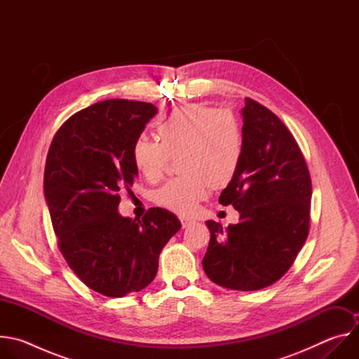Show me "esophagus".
Instances as JSON below:
<instances>
[{"label":"esophagus","mask_w":359,"mask_h":359,"mask_svg":"<svg viewBox=\"0 0 359 359\" xmlns=\"http://www.w3.org/2000/svg\"><path fill=\"white\" fill-rule=\"evenodd\" d=\"M180 223H182V227H183V229H186V227H189V226L193 223V220L186 219V217H180Z\"/></svg>","instance_id":"obj_1"}]
</instances>
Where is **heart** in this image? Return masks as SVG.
<instances>
[{
    "label": "heart",
    "instance_id": "obj_1",
    "mask_svg": "<svg viewBox=\"0 0 359 359\" xmlns=\"http://www.w3.org/2000/svg\"><path fill=\"white\" fill-rule=\"evenodd\" d=\"M159 142L136 136L130 156L149 182H159L172 159L182 173L162 186L153 200L159 206L187 216L206 198L209 187L222 190L238 173L243 159V129L229 109L191 104L170 112L158 126Z\"/></svg>",
    "mask_w": 359,
    "mask_h": 359
}]
</instances>
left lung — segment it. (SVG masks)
I'll return each instance as SVG.
<instances>
[{
  "label": "left lung",
  "mask_w": 359,
  "mask_h": 359,
  "mask_svg": "<svg viewBox=\"0 0 359 359\" xmlns=\"http://www.w3.org/2000/svg\"><path fill=\"white\" fill-rule=\"evenodd\" d=\"M243 159L219 201L240 222L226 230L206 222L210 243L203 259L208 277L226 288L255 291L274 284L292 266L310 231L311 176L287 126L245 97Z\"/></svg>",
  "instance_id": "obj_1"
}]
</instances>
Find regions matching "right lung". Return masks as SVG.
Wrapping results in <instances>:
<instances>
[{"label":"right lung","mask_w":359,"mask_h":359,"mask_svg":"<svg viewBox=\"0 0 359 359\" xmlns=\"http://www.w3.org/2000/svg\"><path fill=\"white\" fill-rule=\"evenodd\" d=\"M158 114L147 102L109 99L67 119L50 142L43 191L60 251L93 291L123 297L147 287L180 222L151 208L133 220L118 213L121 191L137 176L132 143Z\"/></svg>","instance_id":"obj_1"}]
</instances>
